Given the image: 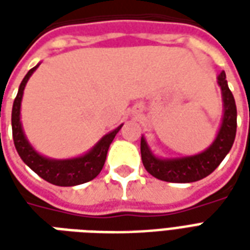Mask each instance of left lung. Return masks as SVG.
<instances>
[{"instance_id":"8db88e82","label":"left lung","mask_w":250,"mask_h":250,"mask_svg":"<svg viewBox=\"0 0 250 250\" xmlns=\"http://www.w3.org/2000/svg\"><path fill=\"white\" fill-rule=\"evenodd\" d=\"M217 80L222 91L224 118H222V125L214 142L210 145L209 148H206L205 151L197 155L162 159L152 154L150 147L147 146L146 139L142 138V162L145 168L152 177L161 181H166V182H174V184L195 182L213 173L224 161V158L228 155V152L230 151L237 130L236 102L233 98V93L228 87L225 72H221Z\"/></svg>"}]
</instances>
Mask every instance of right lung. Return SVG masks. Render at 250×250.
Here are the masks:
<instances>
[{
    "label": "right lung",
    "instance_id": "obj_1",
    "mask_svg": "<svg viewBox=\"0 0 250 250\" xmlns=\"http://www.w3.org/2000/svg\"><path fill=\"white\" fill-rule=\"evenodd\" d=\"M39 65L40 64L33 66L25 75L20 84L19 93L14 99L13 108H12V131H13L16 150L25 165H28L39 177L45 179L49 184L56 185V186H76V185L92 181L102 171L109 145L112 143L115 135L119 132L123 125H120L118 128L104 135L87 154H84L82 157L72 158V159H51V158L40 155L30 146L22 130L21 120H20V109H21V100L24 95L25 85Z\"/></svg>",
    "mask_w": 250,
    "mask_h": 250
}]
</instances>
